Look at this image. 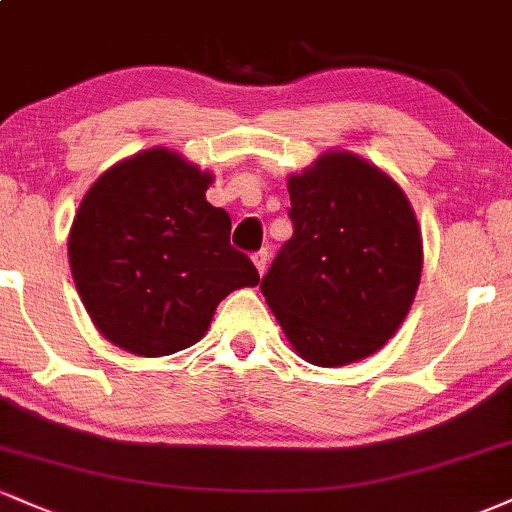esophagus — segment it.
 <instances>
[{"instance_id": "obj_1", "label": "esophagus", "mask_w": 512, "mask_h": 512, "mask_svg": "<svg viewBox=\"0 0 512 512\" xmlns=\"http://www.w3.org/2000/svg\"><path fill=\"white\" fill-rule=\"evenodd\" d=\"M252 262H255V267H257V272H260V276L267 272V264H269V250L267 248H262L260 252H255V255H252Z\"/></svg>"}]
</instances>
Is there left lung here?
<instances>
[{"label": "left lung", "mask_w": 512, "mask_h": 512, "mask_svg": "<svg viewBox=\"0 0 512 512\" xmlns=\"http://www.w3.org/2000/svg\"><path fill=\"white\" fill-rule=\"evenodd\" d=\"M293 236L262 295L303 360L343 367L384 346L408 315L422 276V233L389 174L331 150L288 176Z\"/></svg>", "instance_id": "obj_1"}]
</instances>
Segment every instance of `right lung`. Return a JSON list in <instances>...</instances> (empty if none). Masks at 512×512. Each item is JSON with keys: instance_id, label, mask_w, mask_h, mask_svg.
<instances>
[{"instance_id": "right-lung-1", "label": "right lung", "mask_w": 512, "mask_h": 512, "mask_svg": "<svg viewBox=\"0 0 512 512\" xmlns=\"http://www.w3.org/2000/svg\"><path fill=\"white\" fill-rule=\"evenodd\" d=\"M209 183V171L152 147L85 193L69 233L71 274L114 346L140 357L178 353L207 334L226 295L260 283L231 245L229 212L207 202Z\"/></svg>"}]
</instances>
